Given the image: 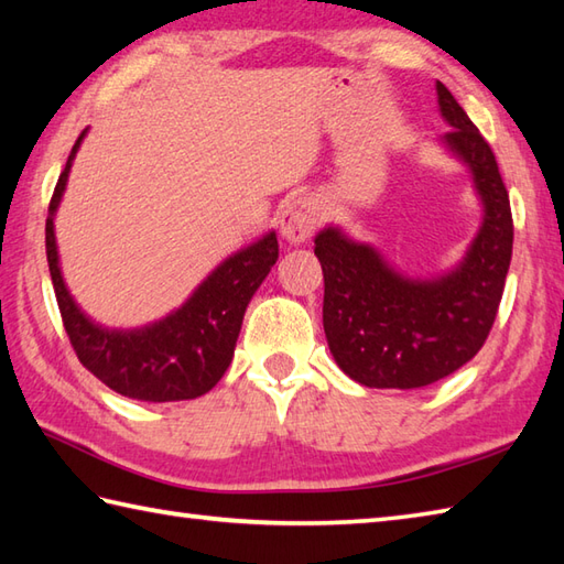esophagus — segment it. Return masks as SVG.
<instances>
[{
  "mask_svg": "<svg viewBox=\"0 0 564 564\" xmlns=\"http://www.w3.org/2000/svg\"><path fill=\"white\" fill-rule=\"evenodd\" d=\"M319 225V203L310 196L289 200L281 210L279 230L289 245H303Z\"/></svg>",
  "mask_w": 564,
  "mask_h": 564,
  "instance_id": "34e87169",
  "label": "esophagus"
}]
</instances>
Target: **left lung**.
Returning <instances> with one entry per match:
<instances>
[{
    "mask_svg": "<svg viewBox=\"0 0 564 564\" xmlns=\"http://www.w3.org/2000/svg\"><path fill=\"white\" fill-rule=\"evenodd\" d=\"M436 94L451 126L438 142L467 166L482 206L463 259L422 279L394 269L373 245L356 242L337 225L315 237L329 351L366 388L414 390L455 373L482 349L505 293L513 223L495 152L441 82Z\"/></svg>",
    "mask_w": 564,
    "mask_h": 564,
    "instance_id": "obj_1",
    "label": "left lung"
}]
</instances>
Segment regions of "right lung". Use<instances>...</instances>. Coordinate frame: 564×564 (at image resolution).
Returning <instances> with one entry per match:
<instances>
[{
    "label": "right lung",
    "instance_id": "add662e5",
    "mask_svg": "<svg viewBox=\"0 0 564 564\" xmlns=\"http://www.w3.org/2000/svg\"><path fill=\"white\" fill-rule=\"evenodd\" d=\"M87 130L72 148L45 220V254L59 315L72 349L89 373L118 394L142 402L196 400L218 386L235 356L245 310L279 259V239L267 232L220 261L184 305L135 329H111L77 305L63 279L55 239V213L67 188L72 162Z\"/></svg>",
    "mask_w": 564,
    "mask_h": 564
}]
</instances>
